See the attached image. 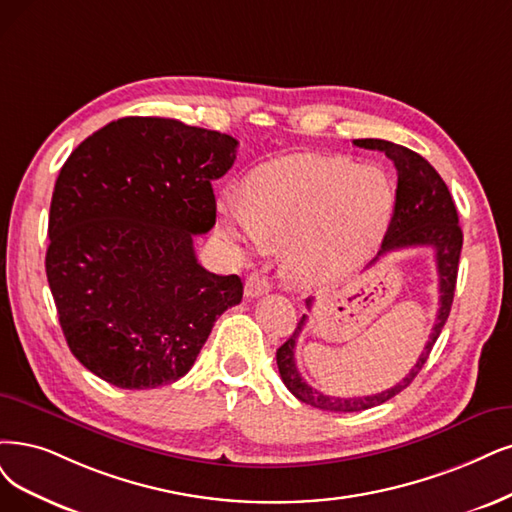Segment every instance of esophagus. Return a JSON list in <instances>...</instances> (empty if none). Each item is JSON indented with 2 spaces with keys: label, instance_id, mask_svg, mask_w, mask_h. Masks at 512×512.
<instances>
[{
  "label": "esophagus",
  "instance_id": "esophagus-1",
  "mask_svg": "<svg viewBox=\"0 0 512 512\" xmlns=\"http://www.w3.org/2000/svg\"><path fill=\"white\" fill-rule=\"evenodd\" d=\"M268 291H270V280L263 274H251L249 278H246V285H244L246 297H259Z\"/></svg>",
  "mask_w": 512,
  "mask_h": 512
}]
</instances>
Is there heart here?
Returning <instances> with one entry per match:
<instances>
[{"mask_svg": "<svg viewBox=\"0 0 512 512\" xmlns=\"http://www.w3.org/2000/svg\"><path fill=\"white\" fill-rule=\"evenodd\" d=\"M394 208L390 177L375 164L291 156L255 168L242 206L221 204V232L244 249L285 246L297 285L344 278L380 244Z\"/></svg>", "mask_w": 512, "mask_h": 512, "instance_id": "1", "label": "heart"}]
</instances>
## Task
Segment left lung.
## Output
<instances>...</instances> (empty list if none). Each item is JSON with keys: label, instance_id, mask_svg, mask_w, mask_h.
Masks as SVG:
<instances>
[{"label": "left lung", "instance_id": "8db88e82", "mask_svg": "<svg viewBox=\"0 0 512 512\" xmlns=\"http://www.w3.org/2000/svg\"><path fill=\"white\" fill-rule=\"evenodd\" d=\"M356 147L377 149L394 162L396 166V200H394V213L388 225V232L382 242V251L377 253V259L390 251L409 249V246H430L434 249V259H437V274H439V312L434 327L430 333L428 344L420 354L418 363L413 365L407 377L403 380L371 396H352V399H339V396H329L308 386L297 371L295 365V346L297 337L304 331L308 316L304 314L293 335L276 350V365L280 371L282 382L297 396L301 403L312 405L316 409L325 411H363L375 405H382L390 401L392 396L403 392L418 375L428 361L430 350L437 342L447 316L451 312L453 293H456V280H458V263L462 253V227L458 223V211L445 181L437 170L432 168L428 160H424L415 151L396 145L384 139H356L352 141ZM375 259V261H377ZM306 306L312 308V299H306Z\"/></svg>", "mask_w": 512, "mask_h": 512}]
</instances>
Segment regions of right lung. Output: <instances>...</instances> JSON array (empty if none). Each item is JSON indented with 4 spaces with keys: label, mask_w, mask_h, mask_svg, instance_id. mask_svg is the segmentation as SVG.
Listing matches in <instances>:
<instances>
[{
    "label": "right lung",
    "mask_w": 512,
    "mask_h": 512,
    "mask_svg": "<svg viewBox=\"0 0 512 512\" xmlns=\"http://www.w3.org/2000/svg\"><path fill=\"white\" fill-rule=\"evenodd\" d=\"M238 141L170 118H122L73 149L56 179L46 276L67 346L111 386L147 390L192 369L215 320L242 299L204 270L213 181Z\"/></svg>",
    "instance_id": "obj_1"
}]
</instances>
